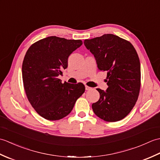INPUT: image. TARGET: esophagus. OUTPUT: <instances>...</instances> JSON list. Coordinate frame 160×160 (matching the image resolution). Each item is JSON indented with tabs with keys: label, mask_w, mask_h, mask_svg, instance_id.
<instances>
[{
	"label": "esophagus",
	"mask_w": 160,
	"mask_h": 160,
	"mask_svg": "<svg viewBox=\"0 0 160 160\" xmlns=\"http://www.w3.org/2000/svg\"><path fill=\"white\" fill-rule=\"evenodd\" d=\"M85 89H86V90H87V91H88V90H91V88L86 85V86H85Z\"/></svg>",
	"instance_id": "1"
}]
</instances>
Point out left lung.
<instances>
[{
  "label": "left lung",
  "mask_w": 160,
  "mask_h": 160,
  "mask_svg": "<svg viewBox=\"0 0 160 160\" xmlns=\"http://www.w3.org/2000/svg\"><path fill=\"white\" fill-rule=\"evenodd\" d=\"M96 58L98 69L107 71L106 91L96 89L100 99L92 104L98 117L117 122L130 113L138 100L141 85L140 62L132 44L113 34L84 40Z\"/></svg>",
  "instance_id": "1"
}]
</instances>
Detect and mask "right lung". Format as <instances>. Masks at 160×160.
I'll return each instance as SVG.
<instances>
[{
	"label": "right lung",
	"mask_w": 160,
	"mask_h": 160,
	"mask_svg": "<svg viewBox=\"0 0 160 160\" xmlns=\"http://www.w3.org/2000/svg\"><path fill=\"white\" fill-rule=\"evenodd\" d=\"M82 45L80 40L49 36L33 43L24 58V89L32 107L48 120H58L72 111L85 91L82 83H62L58 78L67 69L70 54Z\"/></svg>",
	"instance_id": "right-lung-1"
}]
</instances>
